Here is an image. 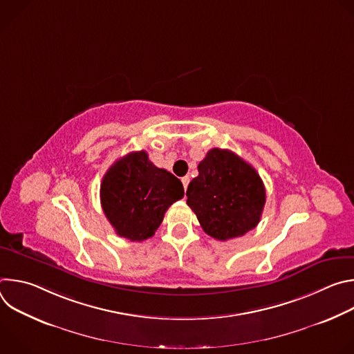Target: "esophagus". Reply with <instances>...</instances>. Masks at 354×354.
Instances as JSON below:
<instances>
[{
  "mask_svg": "<svg viewBox=\"0 0 354 354\" xmlns=\"http://www.w3.org/2000/svg\"><path fill=\"white\" fill-rule=\"evenodd\" d=\"M189 180H190V179H189V176H183V178H182V183H183V187H185V190H186V189H187V185H189Z\"/></svg>",
  "mask_w": 354,
  "mask_h": 354,
  "instance_id": "esophagus-1",
  "label": "esophagus"
}]
</instances>
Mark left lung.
Returning a JSON list of instances; mask_svg holds the SVG:
<instances>
[{
    "instance_id": "1",
    "label": "left lung",
    "mask_w": 354,
    "mask_h": 354,
    "mask_svg": "<svg viewBox=\"0 0 354 354\" xmlns=\"http://www.w3.org/2000/svg\"><path fill=\"white\" fill-rule=\"evenodd\" d=\"M197 171L186 203L207 235L227 241L259 224L266 190L254 167L230 149L212 148Z\"/></svg>"
}]
</instances>
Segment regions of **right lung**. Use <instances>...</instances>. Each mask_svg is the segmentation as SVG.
I'll use <instances>...</instances> for the list:
<instances>
[{
	"mask_svg": "<svg viewBox=\"0 0 354 354\" xmlns=\"http://www.w3.org/2000/svg\"><path fill=\"white\" fill-rule=\"evenodd\" d=\"M185 194L182 182L157 168L145 151L118 160L100 183V205L119 236L144 241L153 236L165 212Z\"/></svg>",
	"mask_w": 354,
	"mask_h": 354,
	"instance_id": "obj_1",
	"label": "right lung"
}]
</instances>
